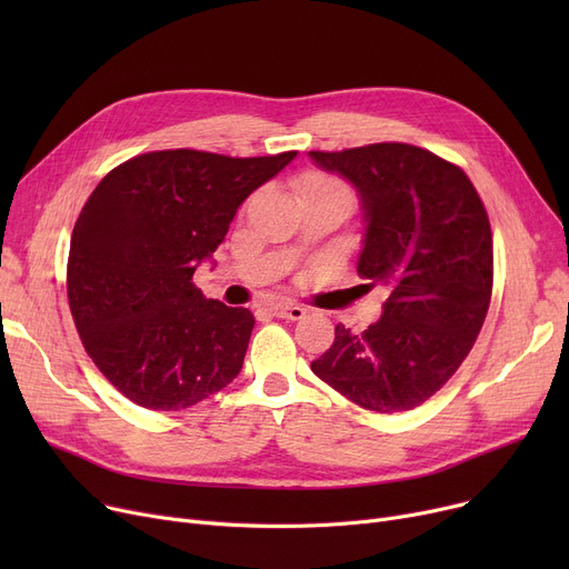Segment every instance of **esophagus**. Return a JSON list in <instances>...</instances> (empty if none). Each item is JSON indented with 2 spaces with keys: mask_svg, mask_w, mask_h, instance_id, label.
<instances>
[{
  "mask_svg": "<svg viewBox=\"0 0 569 569\" xmlns=\"http://www.w3.org/2000/svg\"><path fill=\"white\" fill-rule=\"evenodd\" d=\"M269 311H272L277 318H288V320H302L307 316V309L297 305H272Z\"/></svg>",
  "mask_w": 569,
  "mask_h": 569,
  "instance_id": "1",
  "label": "esophagus"
}]
</instances>
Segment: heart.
Listing matches in <instances>:
<instances>
[{"label": "heart", "instance_id": "b5f03b06", "mask_svg": "<svg viewBox=\"0 0 569 569\" xmlns=\"http://www.w3.org/2000/svg\"><path fill=\"white\" fill-rule=\"evenodd\" d=\"M297 193H300V198H309V196H343V198L352 200L350 189L341 182L339 177L320 172V170H309L300 179H297Z\"/></svg>", "mask_w": 569, "mask_h": 569}]
</instances>
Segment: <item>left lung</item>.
Returning a JSON list of instances; mask_svg holds the SVG:
<instances>
[{
	"label": "left lung",
	"instance_id": "obj_1",
	"mask_svg": "<svg viewBox=\"0 0 569 569\" xmlns=\"http://www.w3.org/2000/svg\"><path fill=\"white\" fill-rule=\"evenodd\" d=\"M309 157L360 191L357 272L390 292L362 335L339 322L311 371L367 410H412L457 373L485 325L493 288L485 202L459 166L408 142Z\"/></svg>",
	"mask_w": 569,
	"mask_h": 569
}]
</instances>
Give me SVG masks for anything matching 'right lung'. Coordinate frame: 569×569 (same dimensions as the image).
I'll return each mask as SVG.
<instances>
[{
    "instance_id": "obj_1",
    "label": "right lung",
    "mask_w": 569,
    "mask_h": 569,
    "mask_svg": "<svg viewBox=\"0 0 569 569\" xmlns=\"http://www.w3.org/2000/svg\"><path fill=\"white\" fill-rule=\"evenodd\" d=\"M295 157L161 149L119 163L87 198L71 234L69 307L87 355L136 406L184 410L237 378L256 320L204 300L193 272L237 207Z\"/></svg>"
}]
</instances>
